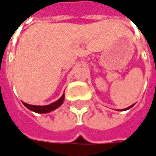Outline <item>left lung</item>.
Returning <instances> with one entry per match:
<instances>
[{"label":"left lung","mask_w":156,"mask_h":156,"mask_svg":"<svg viewBox=\"0 0 156 156\" xmlns=\"http://www.w3.org/2000/svg\"><path fill=\"white\" fill-rule=\"evenodd\" d=\"M133 105H132V106H130V107H129V108H124V109H122V110H119V111H126V110H128V109H129V108H131L132 107H133Z\"/></svg>","instance_id":"8db88e82"}]
</instances>
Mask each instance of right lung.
<instances>
[{"instance_id": "right-lung-1", "label": "right lung", "mask_w": 156, "mask_h": 156, "mask_svg": "<svg viewBox=\"0 0 156 156\" xmlns=\"http://www.w3.org/2000/svg\"><path fill=\"white\" fill-rule=\"evenodd\" d=\"M64 100H65V93L63 94L62 97L59 98L58 100L53 102L51 104L46 105V106H35V105L27 104V103H25L23 101V103L26 108H28L31 111L34 112H37V113H48V112H50L51 111L55 110L58 107H60L62 105Z\"/></svg>"}]
</instances>
